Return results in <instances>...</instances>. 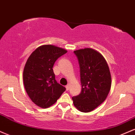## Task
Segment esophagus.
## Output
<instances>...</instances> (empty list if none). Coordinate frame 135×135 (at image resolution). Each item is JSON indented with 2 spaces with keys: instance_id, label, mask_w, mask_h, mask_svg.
<instances>
[{
  "instance_id": "1",
  "label": "esophagus",
  "mask_w": 135,
  "mask_h": 135,
  "mask_svg": "<svg viewBox=\"0 0 135 135\" xmlns=\"http://www.w3.org/2000/svg\"><path fill=\"white\" fill-rule=\"evenodd\" d=\"M69 87H70V86H69V85H67L66 86V90H69Z\"/></svg>"
}]
</instances>
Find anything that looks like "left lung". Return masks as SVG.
I'll return each instance as SVG.
<instances>
[{
	"label": "left lung",
	"mask_w": 135,
	"mask_h": 135,
	"mask_svg": "<svg viewBox=\"0 0 135 135\" xmlns=\"http://www.w3.org/2000/svg\"><path fill=\"white\" fill-rule=\"evenodd\" d=\"M80 66L81 90L73 97L74 106L81 112H89L107 98L111 86V76L105 59L99 52L86 48L74 51Z\"/></svg>",
	"instance_id": "1"
}]
</instances>
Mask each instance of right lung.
Here are the masks:
<instances>
[{"label":"right lung","mask_w":135,"mask_h":135,"mask_svg":"<svg viewBox=\"0 0 135 135\" xmlns=\"http://www.w3.org/2000/svg\"><path fill=\"white\" fill-rule=\"evenodd\" d=\"M67 52L52 45L40 46L32 52L23 71V81L28 96L36 105L47 108L59 99L66 88L55 80L53 66Z\"/></svg>","instance_id":"obj_1"}]
</instances>
